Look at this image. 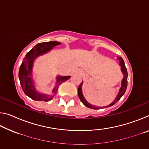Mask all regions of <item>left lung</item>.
Masks as SVG:
<instances>
[{
	"label": "left lung",
	"mask_w": 149,
	"mask_h": 149,
	"mask_svg": "<svg viewBox=\"0 0 149 149\" xmlns=\"http://www.w3.org/2000/svg\"><path fill=\"white\" fill-rule=\"evenodd\" d=\"M118 59H119V60H120V65L121 66V70H122V72H123V75H124V77H123V79H122V86H121L120 91H119V93H118V95L117 96V97L116 98L114 101L111 103L110 105L104 107V108L110 107H111V106H113L114 104H115L118 101V100H119L121 99V97H122V96L124 95V93H125V91H126V89H127V68H126L124 61H123L122 58L120 57V58H118ZM81 85H82V83L79 85V87H78L77 94H78V96H79L80 100L83 102V104H84L85 106H86L87 107L90 108H93V109H99V108H101L102 107H95V106H93L92 104H90L89 102L86 101V100L84 99V96H83V95H82Z\"/></svg>",
	"instance_id": "obj_1"
}]
</instances>
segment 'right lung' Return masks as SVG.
Instances as JSON below:
<instances>
[{"mask_svg":"<svg viewBox=\"0 0 149 149\" xmlns=\"http://www.w3.org/2000/svg\"><path fill=\"white\" fill-rule=\"evenodd\" d=\"M60 44L61 43L57 41L40 42L35 45L29 52H27L26 56L24 57L19 70V79L23 91L31 99L37 100V101H49L52 99L54 95L57 93L59 85L70 77V76L57 77L56 87L52 91V94H53L52 95L41 94L37 92L35 90L33 82L31 79V70L34 60L39 55L46 53L54 46Z\"/></svg>","mask_w":149,"mask_h":149,"instance_id":"add662e5","label":"right lung"}]
</instances>
